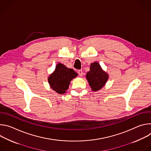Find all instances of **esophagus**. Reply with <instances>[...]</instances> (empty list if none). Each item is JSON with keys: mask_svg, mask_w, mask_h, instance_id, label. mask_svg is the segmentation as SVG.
<instances>
[{"mask_svg": "<svg viewBox=\"0 0 151 151\" xmlns=\"http://www.w3.org/2000/svg\"><path fill=\"white\" fill-rule=\"evenodd\" d=\"M78 72L79 75L80 76H82V75H83V72H82V70H79Z\"/></svg>", "mask_w": 151, "mask_h": 151, "instance_id": "obj_1", "label": "esophagus"}]
</instances>
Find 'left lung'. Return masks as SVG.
<instances>
[{"label":"left lung","instance_id":"obj_1","mask_svg":"<svg viewBox=\"0 0 151 151\" xmlns=\"http://www.w3.org/2000/svg\"><path fill=\"white\" fill-rule=\"evenodd\" d=\"M88 83L93 91H97L102 88L109 79L108 73L104 71L98 62L91 64L90 70L86 74Z\"/></svg>","mask_w":151,"mask_h":151}]
</instances>
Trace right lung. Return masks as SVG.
<instances>
[{
  "mask_svg": "<svg viewBox=\"0 0 151 151\" xmlns=\"http://www.w3.org/2000/svg\"><path fill=\"white\" fill-rule=\"evenodd\" d=\"M78 76L72 69L68 68L60 63H58L55 70L48 76V81L51 88L60 94L66 93L70 81Z\"/></svg>",
  "mask_w": 151,
  "mask_h": 151,
  "instance_id": "1",
  "label": "right lung"
}]
</instances>
